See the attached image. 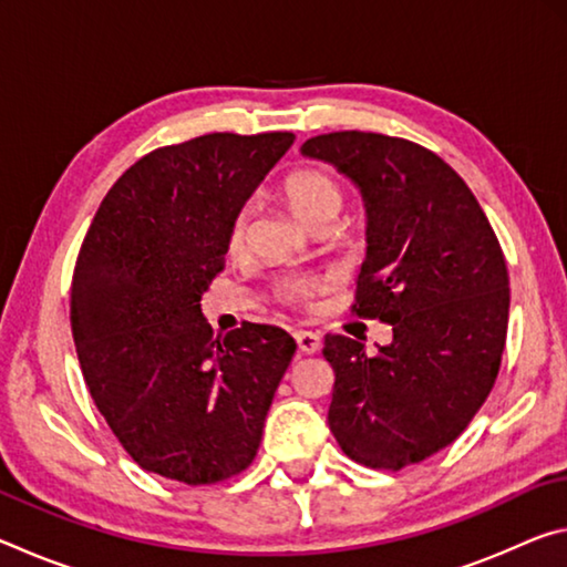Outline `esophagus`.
Instances as JSON below:
<instances>
[{
  "label": "esophagus",
  "instance_id": "esophagus-1",
  "mask_svg": "<svg viewBox=\"0 0 567 567\" xmlns=\"http://www.w3.org/2000/svg\"><path fill=\"white\" fill-rule=\"evenodd\" d=\"M295 340H297V348H300V352H305V354H315V352H318V350L322 348L320 334L307 332V330L295 332Z\"/></svg>",
  "mask_w": 567,
  "mask_h": 567
}]
</instances>
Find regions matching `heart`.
<instances>
[{
	"label": "heart",
	"instance_id": "b5f03b06",
	"mask_svg": "<svg viewBox=\"0 0 567 567\" xmlns=\"http://www.w3.org/2000/svg\"><path fill=\"white\" fill-rule=\"evenodd\" d=\"M285 199L290 203L292 213L307 225H318L322 219H332L340 215L342 209V189L328 172L305 167L287 175L285 185ZM247 243V207H239L237 213L229 217L225 245L229 255L243 252ZM324 290V280L320 277H302V275H287L277 280L275 295L277 300L285 305H307L315 295Z\"/></svg>",
	"mask_w": 567,
	"mask_h": 567
}]
</instances>
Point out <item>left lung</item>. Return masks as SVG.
<instances>
[{
    "label": "left lung",
    "mask_w": 567,
    "mask_h": 567,
    "mask_svg": "<svg viewBox=\"0 0 567 567\" xmlns=\"http://www.w3.org/2000/svg\"><path fill=\"white\" fill-rule=\"evenodd\" d=\"M360 187L368 257L352 312L392 324V342L328 334V422L342 453L402 470L455 443L495 385L511 280L501 243L463 177L435 152L378 132H330L302 145Z\"/></svg>",
    "instance_id": "obj_1"
}]
</instances>
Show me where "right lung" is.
Masks as SVG:
<instances>
[{
	"label": "right lung",
	"mask_w": 567,
	"mask_h": 567,
	"mask_svg": "<svg viewBox=\"0 0 567 567\" xmlns=\"http://www.w3.org/2000/svg\"><path fill=\"white\" fill-rule=\"evenodd\" d=\"M292 132H213L150 152L114 182L72 275L76 358L94 405L147 473L215 485L252 465L295 354L272 324L213 338L199 300L225 270L229 217Z\"/></svg>",
	"instance_id": "1"
}]
</instances>
